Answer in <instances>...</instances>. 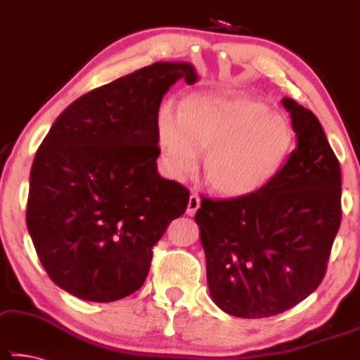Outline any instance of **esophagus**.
I'll return each instance as SVG.
<instances>
[{"mask_svg":"<svg viewBox=\"0 0 360 360\" xmlns=\"http://www.w3.org/2000/svg\"><path fill=\"white\" fill-rule=\"evenodd\" d=\"M200 205H201L200 196L193 193V195L190 196V200H188V207H186V214H188V216L195 214V212L200 210Z\"/></svg>","mask_w":360,"mask_h":360,"instance_id":"1","label":"esophagus"}]
</instances>
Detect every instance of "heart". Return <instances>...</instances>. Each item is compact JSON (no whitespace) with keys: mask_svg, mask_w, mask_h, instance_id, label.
Instances as JSON below:
<instances>
[{"mask_svg":"<svg viewBox=\"0 0 360 360\" xmlns=\"http://www.w3.org/2000/svg\"><path fill=\"white\" fill-rule=\"evenodd\" d=\"M159 143L175 176L196 167L198 150H207L202 172L224 196H247L263 188L294 148L289 118L248 97L196 94L181 112L164 103L158 113Z\"/></svg>","mask_w":360,"mask_h":360,"instance_id":"1","label":"heart"}]
</instances>
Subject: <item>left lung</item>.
<instances>
[{
    "label": "left lung",
    "instance_id": "8db88e82",
    "mask_svg": "<svg viewBox=\"0 0 360 360\" xmlns=\"http://www.w3.org/2000/svg\"><path fill=\"white\" fill-rule=\"evenodd\" d=\"M297 146L263 188L202 198L195 221L211 299L226 314L266 319L321 284L341 224V167L319 118L284 97Z\"/></svg>",
    "mask_w": 360,
    "mask_h": 360
}]
</instances>
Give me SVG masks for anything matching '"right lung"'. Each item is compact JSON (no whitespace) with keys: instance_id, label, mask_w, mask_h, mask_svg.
Segmentation results:
<instances>
[{"instance_id":"right-lung-1","label":"right lung","mask_w":360,"mask_h":360,"mask_svg":"<svg viewBox=\"0 0 360 360\" xmlns=\"http://www.w3.org/2000/svg\"><path fill=\"white\" fill-rule=\"evenodd\" d=\"M188 63H154L77 98L35 154L25 221L50 279L66 292L113 302L148 278L153 248L190 191L158 172V113Z\"/></svg>"}]
</instances>
